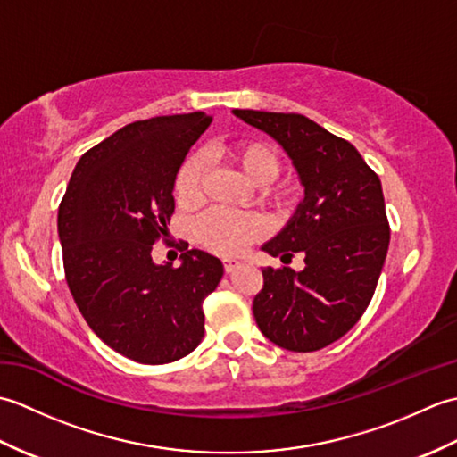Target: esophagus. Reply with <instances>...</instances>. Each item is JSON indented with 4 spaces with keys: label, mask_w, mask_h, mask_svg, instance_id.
<instances>
[{
    "label": "esophagus",
    "mask_w": 457,
    "mask_h": 457,
    "mask_svg": "<svg viewBox=\"0 0 457 457\" xmlns=\"http://www.w3.org/2000/svg\"><path fill=\"white\" fill-rule=\"evenodd\" d=\"M237 267H239V261H236V259H223V270H226V273H234Z\"/></svg>",
    "instance_id": "34e87169"
}]
</instances>
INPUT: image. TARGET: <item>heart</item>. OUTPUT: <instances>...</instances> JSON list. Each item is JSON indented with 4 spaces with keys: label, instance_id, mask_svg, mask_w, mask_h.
I'll return each instance as SVG.
<instances>
[{
    "label": "heart",
    "instance_id": "b5f03b06",
    "mask_svg": "<svg viewBox=\"0 0 457 457\" xmlns=\"http://www.w3.org/2000/svg\"><path fill=\"white\" fill-rule=\"evenodd\" d=\"M223 159L234 164L251 182L261 187L259 198L269 206L285 210L295 200V188L290 184H275L280 172V159L273 147L263 141H237L223 149ZM204 159L194 153L180 164L174 177V198L182 208L198 206L202 200ZM194 239L216 255L236 257L265 236V221L257 213H231L210 210L192 226Z\"/></svg>",
    "mask_w": 457,
    "mask_h": 457
}]
</instances>
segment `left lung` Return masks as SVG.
Instances as JSON below:
<instances>
[{
	"mask_svg": "<svg viewBox=\"0 0 457 457\" xmlns=\"http://www.w3.org/2000/svg\"><path fill=\"white\" fill-rule=\"evenodd\" d=\"M270 135L293 161L304 200L278 236L261 247L304 269L265 267L253 298L261 332L288 352H316L352 329L375 293L391 229L381 180L352 143L300 113L234 110Z\"/></svg>",
	"mask_w": 457,
	"mask_h": 457,
	"instance_id": "8db88e82",
	"label": "left lung"
}]
</instances>
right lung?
<instances>
[{"label":"right lung","instance_id":"add662e5","mask_svg":"<svg viewBox=\"0 0 457 457\" xmlns=\"http://www.w3.org/2000/svg\"><path fill=\"white\" fill-rule=\"evenodd\" d=\"M212 118L204 112L133 121L86 151L58 206L64 275L105 345L145 365L177 361L204 337L202 303L223 275L218 257L188 249L154 265L169 236L174 177Z\"/></svg>","mask_w":457,"mask_h":457}]
</instances>
